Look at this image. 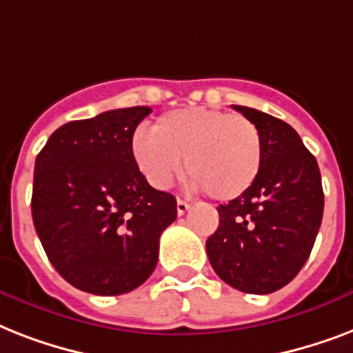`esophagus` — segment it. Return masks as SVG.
<instances>
[{
  "label": "esophagus",
  "instance_id": "esophagus-1",
  "mask_svg": "<svg viewBox=\"0 0 353 353\" xmlns=\"http://www.w3.org/2000/svg\"><path fill=\"white\" fill-rule=\"evenodd\" d=\"M188 209H190V203H188V201H185V199H177V214L183 216Z\"/></svg>",
  "mask_w": 353,
  "mask_h": 353
}]
</instances>
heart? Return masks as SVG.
I'll list each match as a JSON object with an SVG mask.
<instances>
[{
	"mask_svg": "<svg viewBox=\"0 0 353 353\" xmlns=\"http://www.w3.org/2000/svg\"><path fill=\"white\" fill-rule=\"evenodd\" d=\"M132 154L152 187H168L185 159L194 187L210 198L231 201L260 176L263 144L251 119L223 110L185 108L161 115L152 133H135Z\"/></svg>",
	"mask_w": 353,
	"mask_h": 353,
	"instance_id": "obj_1",
	"label": "heart"
}]
</instances>
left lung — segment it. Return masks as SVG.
Segmentation results:
<instances>
[{"instance_id": "left-lung-1", "label": "left lung", "mask_w": 353, "mask_h": 353, "mask_svg": "<svg viewBox=\"0 0 353 353\" xmlns=\"http://www.w3.org/2000/svg\"><path fill=\"white\" fill-rule=\"evenodd\" d=\"M232 108L260 130L263 163L243 196L218 207L220 225L207 240V254L231 288L268 295L290 284L312 252L323 221V183L317 159L288 122Z\"/></svg>"}]
</instances>
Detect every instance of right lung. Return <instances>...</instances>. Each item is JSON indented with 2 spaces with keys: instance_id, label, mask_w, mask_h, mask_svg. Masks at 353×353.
I'll list each match as a JSON object with an SVG mask.
<instances>
[{
  "instance_id": "add662e5",
  "label": "right lung",
  "mask_w": 353,
  "mask_h": 353,
  "mask_svg": "<svg viewBox=\"0 0 353 353\" xmlns=\"http://www.w3.org/2000/svg\"><path fill=\"white\" fill-rule=\"evenodd\" d=\"M148 106L71 121L36 157L32 221L62 279L93 295H122L154 273L176 198L155 190L132 154Z\"/></svg>"
}]
</instances>
